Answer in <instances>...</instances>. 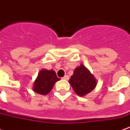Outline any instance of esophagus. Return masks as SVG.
I'll list each match as a JSON object with an SVG mask.
<instances>
[{
    "label": "esophagus",
    "instance_id": "34e87169",
    "mask_svg": "<svg viewBox=\"0 0 130 130\" xmlns=\"http://www.w3.org/2000/svg\"><path fill=\"white\" fill-rule=\"evenodd\" d=\"M62 79H65V80H68V79H69V76H68V75H65V77L62 78Z\"/></svg>",
    "mask_w": 130,
    "mask_h": 130
}]
</instances>
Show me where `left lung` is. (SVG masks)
I'll use <instances>...</instances> for the list:
<instances>
[{"label":"left lung","mask_w":130,"mask_h":130,"mask_svg":"<svg viewBox=\"0 0 130 130\" xmlns=\"http://www.w3.org/2000/svg\"><path fill=\"white\" fill-rule=\"evenodd\" d=\"M69 83L74 92L78 96L82 97L95 89L97 81L90 71L84 65L81 64L74 69V73L70 79Z\"/></svg>","instance_id":"left-lung-1"}]
</instances>
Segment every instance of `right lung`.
I'll use <instances>...</instances> for the list:
<instances>
[{
	"label": "right lung",
	"instance_id": "1",
	"mask_svg": "<svg viewBox=\"0 0 130 130\" xmlns=\"http://www.w3.org/2000/svg\"><path fill=\"white\" fill-rule=\"evenodd\" d=\"M60 80L56 72L42 69L38 74L33 85V91L40 95H47L51 91L56 82Z\"/></svg>",
	"mask_w": 130,
	"mask_h": 130
}]
</instances>
